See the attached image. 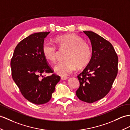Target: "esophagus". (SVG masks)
Here are the masks:
<instances>
[{
	"mask_svg": "<svg viewBox=\"0 0 130 130\" xmlns=\"http://www.w3.org/2000/svg\"><path fill=\"white\" fill-rule=\"evenodd\" d=\"M68 78L67 77H64V76H62V77H61V79L62 80H66Z\"/></svg>",
	"mask_w": 130,
	"mask_h": 130,
	"instance_id": "obj_1",
	"label": "esophagus"
}]
</instances>
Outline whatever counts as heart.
I'll list each match as a JSON object with an SVG mask.
<instances>
[{
    "mask_svg": "<svg viewBox=\"0 0 130 130\" xmlns=\"http://www.w3.org/2000/svg\"><path fill=\"white\" fill-rule=\"evenodd\" d=\"M55 42L59 50H67L65 61L58 62L53 67L57 74L67 75L71 73L76 67L83 68L90 62L91 48L80 36L74 34L60 35L56 37ZM42 52L47 60L52 63L56 62L58 51L54 44L48 41L45 42L42 46Z\"/></svg>",
    "mask_w": 130,
    "mask_h": 130,
    "instance_id": "b5f03b06",
    "label": "heart"
}]
</instances>
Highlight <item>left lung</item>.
<instances>
[{"instance_id":"1","label":"left lung","mask_w":130,"mask_h":130,"mask_svg":"<svg viewBox=\"0 0 130 130\" xmlns=\"http://www.w3.org/2000/svg\"><path fill=\"white\" fill-rule=\"evenodd\" d=\"M83 32L92 46L90 61L77 77L80 86L76 95L83 102L92 103L108 93L118 74V57L112 45L93 31Z\"/></svg>"}]
</instances>
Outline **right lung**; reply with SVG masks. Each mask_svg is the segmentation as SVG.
Masks as SVG:
<instances>
[{
    "mask_svg": "<svg viewBox=\"0 0 130 130\" xmlns=\"http://www.w3.org/2000/svg\"><path fill=\"white\" fill-rule=\"evenodd\" d=\"M50 32L35 33L15 47L11 59L12 77L24 97L36 105L48 102L61 79L59 75L42 74L53 71L42 52L45 38Z\"/></svg>",
    "mask_w": 130,
    "mask_h": 130,
    "instance_id": "obj_1",
    "label": "right lung"
}]
</instances>
